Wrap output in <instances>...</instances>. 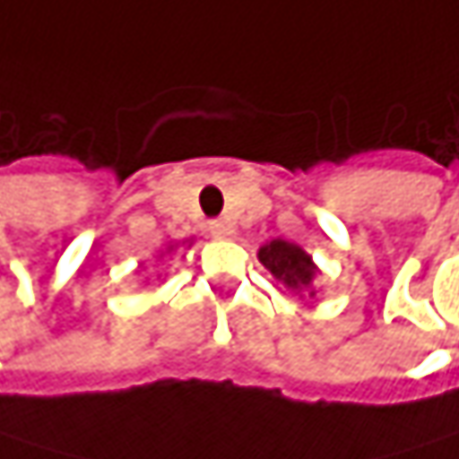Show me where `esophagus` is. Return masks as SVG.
I'll return each instance as SVG.
<instances>
[{
    "instance_id": "34e87169",
    "label": "esophagus",
    "mask_w": 459,
    "mask_h": 459,
    "mask_svg": "<svg viewBox=\"0 0 459 459\" xmlns=\"http://www.w3.org/2000/svg\"><path fill=\"white\" fill-rule=\"evenodd\" d=\"M209 231L214 234V237H220V239H228V237H234V222H228V220H212L209 222Z\"/></svg>"
}]
</instances>
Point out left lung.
<instances>
[{
    "label": "left lung",
    "instance_id": "left-lung-1",
    "mask_svg": "<svg viewBox=\"0 0 459 459\" xmlns=\"http://www.w3.org/2000/svg\"><path fill=\"white\" fill-rule=\"evenodd\" d=\"M258 258H261V264H264L277 280H282L288 288L302 290V288H307V285L313 282L316 266H313L310 255L302 253L297 245H288V242H282V239H274V242H269V245L261 247Z\"/></svg>",
    "mask_w": 459,
    "mask_h": 459
}]
</instances>
